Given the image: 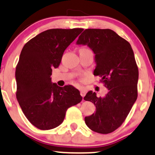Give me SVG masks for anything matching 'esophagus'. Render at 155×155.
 I'll list each match as a JSON object with an SVG mask.
<instances>
[{
    "instance_id": "obj_1",
    "label": "esophagus",
    "mask_w": 155,
    "mask_h": 155,
    "mask_svg": "<svg viewBox=\"0 0 155 155\" xmlns=\"http://www.w3.org/2000/svg\"><path fill=\"white\" fill-rule=\"evenodd\" d=\"M85 94H86V92H85L84 90H81V95L82 96V97H83V99L85 96Z\"/></svg>"
}]
</instances>
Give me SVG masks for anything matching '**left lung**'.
Returning a JSON list of instances; mask_svg holds the SVG:
<instances>
[{"label":"left lung","mask_w":155,"mask_h":155,"mask_svg":"<svg viewBox=\"0 0 155 155\" xmlns=\"http://www.w3.org/2000/svg\"><path fill=\"white\" fill-rule=\"evenodd\" d=\"M77 45H86L95 54V76L108 89L104 97L90 91L84 97L96 106V112L85 117L91 130L113 132L123 124L137 99L139 70L131 45L110 29H86Z\"/></svg>","instance_id":"1"}]
</instances>
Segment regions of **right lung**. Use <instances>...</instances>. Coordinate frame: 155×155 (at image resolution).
<instances>
[{
    "instance_id": "1",
    "label": "right lung",
    "mask_w": 155,
    "mask_h": 155,
    "mask_svg": "<svg viewBox=\"0 0 155 155\" xmlns=\"http://www.w3.org/2000/svg\"><path fill=\"white\" fill-rule=\"evenodd\" d=\"M83 29H51L24 45L16 67V99L23 113L34 126L50 130L59 126L69 107L83 98L72 85L52 83V69L57 68L71 43Z\"/></svg>"
}]
</instances>
